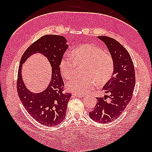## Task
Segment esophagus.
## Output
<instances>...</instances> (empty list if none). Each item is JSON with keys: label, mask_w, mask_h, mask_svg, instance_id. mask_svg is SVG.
<instances>
[{"label": "esophagus", "mask_w": 152, "mask_h": 152, "mask_svg": "<svg viewBox=\"0 0 152 152\" xmlns=\"http://www.w3.org/2000/svg\"><path fill=\"white\" fill-rule=\"evenodd\" d=\"M73 95L74 96H77V97H80V98L83 97V96H84V95H79V94H73Z\"/></svg>", "instance_id": "1"}]
</instances>
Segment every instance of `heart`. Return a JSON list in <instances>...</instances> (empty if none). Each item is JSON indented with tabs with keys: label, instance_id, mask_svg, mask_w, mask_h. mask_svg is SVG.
I'll use <instances>...</instances> for the list:
<instances>
[{
	"label": "heart",
	"instance_id": "b5f03b06",
	"mask_svg": "<svg viewBox=\"0 0 152 152\" xmlns=\"http://www.w3.org/2000/svg\"><path fill=\"white\" fill-rule=\"evenodd\" d=\"M72 57L64 56L60 61L59 68L63 76L70 80L75 75L77 66L84 64L85 76L76 77L67 83L69 91L85 95L97 85H104L110 79L114 70V61L110 54L92 44H82L74 49Z\"/></svg>",
	"mask_w": 152,
	"mask_h": 152
}]
</instances>
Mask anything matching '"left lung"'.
I'll list each match as a JSON object with an SVG mask.
<instances>
[{
  "instance_id": "left-lung-1",
  "label": "left lung",
  "mask_w": 152,
  "mask_h": 152,
  "mask_svg": "<svg viewBox=\"0 0 152 152\" xmlns=\"http://www.w3.org/2000/svg\"><path fill=\"white\" fill-rule=\"evenodd\" d=\"M104 42L112 57L114 71L112 78L104 86L103 89L109 95L96 98L94 110L89 117L101 124L110 123L124 111L132 99L135 86L134 64L127 50L114 38L106 36L98 37ZM109 98L110 101H106Z\"/></svg>"
}]
</instances>
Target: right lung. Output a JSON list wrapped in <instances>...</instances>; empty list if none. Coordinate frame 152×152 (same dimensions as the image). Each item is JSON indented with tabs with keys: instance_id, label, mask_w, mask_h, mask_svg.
Listing matches in <instances>:
<instances>
[{
	"instance_id": "obj_1",
	"label": "right lung",
	"mask_w": 152,
	"mask_h": 152,
	"mask_svg": "<svg viewBox=\"0 0 152 152\" xmlns=\"http://www.w3.org/2000/svg\"><path fill=\"white\" fill-rule=\"evenodd\" d=\"M69 45L65 38L48 34L42 37L25 51L19 64L17 90L19 97L28 114L42 125L53 127L65 118L67 104L72 95L63 92L64 82L61 74L59 63ZM46 56L52 66V78L46 89L40 93L29 91L22 78V65L35 53Z\"/></svg>"
}]
</instances>
